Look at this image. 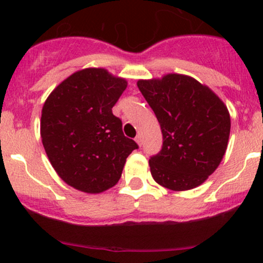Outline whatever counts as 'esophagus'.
<instances>
[{
  "mask_svg": "<svg viewBox=\"0 0 263 263\" xmlns=\"http://www.w3.org/2000/svg\"><path fill=\"white\" fill-rule=\"evenodd\" d=\"M135 140H136V142H137L138 144H140V146H142V137H141V135H137V136H136Z\"/></svg>",
  "mask_w": 263,
  "mask_h": 263,
  "instance_id": "34e87169",
  "label": "esophagus"
}]
</instances>
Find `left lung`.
<instances>
[{"label":"left lung","instance_id":"left-lung-1","mask_svg":"<svg viewBox=\"0 0 263 263\" xmlns=\"http://www.w3.org/2000/svg\"><path fill=\"white\" fill-rule=\"evenodd\" d=\"M138 89L155 112L163 136L162 148L149 158L159 185L189 190L218 168L230 136V115L209 87L180 74L140 80Z\"/></svg>","mask_w":263,"mask_h":263}]
</instances>
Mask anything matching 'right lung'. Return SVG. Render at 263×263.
<instances>
[{
  "mask_svg": "<svg viewBox=\"0 0 263 263\" xmlns=\"http://www.w3.org/2000/svg\"><path fill=\"white\" fill-rule=\"evenodd\" d=\"M127 83L105 69L77 71L48 96L41 135L48 158L66 184L101 193L119 182L126 158L138 144L112 114Z\"/></svg>",
  "mask_w": 263,
  "mask_h": 263,
  "instance_id": "obj_1",
  "label": "right lung"
}]
</instances>
